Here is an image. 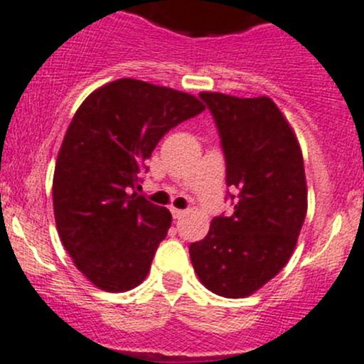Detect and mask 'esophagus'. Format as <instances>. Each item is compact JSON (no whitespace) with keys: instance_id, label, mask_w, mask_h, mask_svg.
I'll list each match as a JSON object with an SVG mask.
<instances>
[{"instance_id":"34e87169","label":"esophagus","mask_w":364,"mask_h":364,"mask_svg":"<svg viewBox=\"0 0 364 364\" xmlns=\"http://www.w3.org/2000/svg\"><path fill=\"white\" fill-rule=\"evenodd\" d=\"M171 214H173V218H175V220H180V218L186 214V210H180V209H175V207H171Z\"/></svg>"}]
</instances>
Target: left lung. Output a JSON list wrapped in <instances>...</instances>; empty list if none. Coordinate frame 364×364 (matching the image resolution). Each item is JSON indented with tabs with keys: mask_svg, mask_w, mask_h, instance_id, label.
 Returning a JSON list of instances; mask_svg holds the SVG:
<instances>
[{
	"mask_svg": "<svg viewBox=\"0 0 364 364\" xmlns=\"http://www.w3.org/2000/svg\"><path fill=\"white\" fill-rule=\"evenodd\" d=\"M200 98L220 134L234 213L214 218L189 255L209 291L243 299L272 280L295 250L307 213L302 151L268 96L200 92Z\"/></svg>",
	"mask_w": 364,
	"mask_h": 364,
	"instance_id": "obj_1",
	"label": "left lung"
}]
</instances>
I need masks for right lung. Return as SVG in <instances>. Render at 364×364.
<instances>
[{
	"mask_svg": "<svg viewBox=\"0 0 364 364\" xmlns=\"http://www.w3.org/2000/svg\"><path fill=\"white\" fill-rule=\"evenodd\" d=\"M202 110L188 92L134 78L96 89L76 110L55 164V223L96 288L128 291L146 279L171 213L134 189L166 132Z\"/></svg>",
	"mask_w": 364,
	"mask_h": 364,
	"instance_id": "right-lung-1",
	"label": "right lung"
}]
</instances>
